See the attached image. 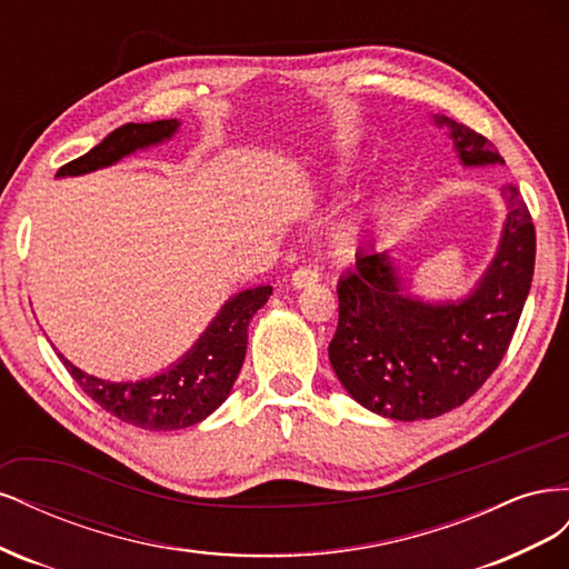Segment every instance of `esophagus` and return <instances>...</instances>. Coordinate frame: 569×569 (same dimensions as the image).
Masks as SVG:
<instances>
[{
	"label": "esophagus",
	"mask_w": 569,
	"mask_h": 569,
	"mask_svg": "<svg viewBox=\"0 0 569 569\" xmlns=\"http://www.w3.org/2000/svg\"><path fill=\"white\" fill-rule=\"evenodd\" d=\"M320 280V272L311 266H303V268H297L295 272H291V284H295L297 289L301 287H308V284H316Z\"/></svg>",
	"instance_id": "obj_1"
}]
</instances>
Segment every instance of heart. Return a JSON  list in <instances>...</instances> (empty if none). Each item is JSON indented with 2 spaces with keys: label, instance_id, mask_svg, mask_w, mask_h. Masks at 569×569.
<instances>
[{
  "label": "heart",
  "instance_id": "heart-1",
  "mask_svg": "<svg viewBox=\"0 0 569 569\" xmlns=\"http://www.w3.org/2000/svg\"><path fill=\"white\" fill-rule=\"evenodd\" d=\"M343 239H349V234H343Z\"/></svg>",
  "mask_w": 569,
  "mask_h": 569
}]
</instances>
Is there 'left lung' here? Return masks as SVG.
Instances as JSON below:
<instances>
[{
    "label": "left lung",
    "mask_w": 569,
    "mask_h": 569,
    "mask_svg": "<svg viewBox=\"0 0 569 569\" xmlns=\"http://www.w3.org/2000/svg\"><path fill=\"white\" fill-rule=\"evenodd\" d=\"M451 130L462 166L503 163L485 134L435 116ZM496 256L465 299L427 303L401 287L389 251L360 249L341 274L330 363L360 406L391 420H429L462 406L506 356L533 278L537 232L518 187Z\"/></svg>",
    "instance_id": "1"
}]
</instances>
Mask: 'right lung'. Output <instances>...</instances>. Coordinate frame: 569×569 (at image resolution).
<instances>
[{
    "label": "right lung",
    "mask_w": 569,
    "mask_h": 569,
    "mask_svg": "<svg viewBox=\"0 0 569 569\" xmlns=\"http://www.w3.org/2000/svg\"><path fill=\"white\" fill-rule=\"evenodd\" d=\"M178 128L180 123L176 118L120 126L84 153V157L61 166L57 178L84 176L92 173V170L113 166L137 149H147L151 144L170 140ZM270 295V284L239 291V295L226 301L199 341L176 366L153 377H144V380L109 382L82 372L61 353L57 356L61 358L66 370L71 372L78 387L118 420L149 429V432L192 427L203 418H209L230 396L247 356L249 320L268 301Z\"/></svg>",
    "instance_id": "right-lung-1"
}]
</instances>
